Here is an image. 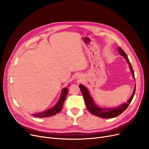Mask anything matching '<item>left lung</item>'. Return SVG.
I'll list each match as a JSON object with an SVG mask.
<instances>
[{"label": "left lung", "mask_w": 149, "mask_h": 149, "mask_svg": "<svg viewBox=\"0 0 149 149\" xmlns=\"http://www.w3.org/2000/svg\"><path fill=\"white\" fill-rule=\"evenodd\" d=\"M118 51L120 54L123 56L126 59L127 63L129 65L130 70L132 73V75L135 78L134 75V71L133 70L132 66L130 64V63L129 61V58H127V56L126 54L124 52V51L119 47L118 48ZM79 87L80 88V90L81 91V93L83 94V96L84 97V102L86 104V107L88 109V110L93 115H94L95 116H98L101 117V118H114V117L118 116L120 115L121 113H122L128 107L129 104L131 103V101L134 97L135 95V89H136V86L135 87V89L134 92H133V94L130 98L129 100L127 101V103H124L120 106L118 107H115V108H112V109H103V108H100L97 106L95 105V104L93 103V101L90 96L89 93L88 92V89L86 88L83 85L80 84Z\"/></svg>", "instance_id": "1"}]
</instances>
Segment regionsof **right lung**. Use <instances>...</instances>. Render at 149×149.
Wrapping results in <instances>:
<instances>
[{"label": "right lung", "instance_id": "right-lung-1", "mask_svg": "<svg viewBox=\"0 0 149 149\" xmlns=\"http://www.w3.org/2000/svg\"><path fill=\"white\" fill-rule=\"evenodd\" d=\"M68 89L67 88H65L62 90V93L60 97V98L58 101V103L54 107L49 109L48 111H46L43 112L38 113V114H34V116H38L39 118H44V117H48L51 116H53L57 113H59L62 109L63 106L64 101L66 99V97L68 94Z\"/></svg>", "mask_w": 149, "mask_h": 149}]
</instances>
